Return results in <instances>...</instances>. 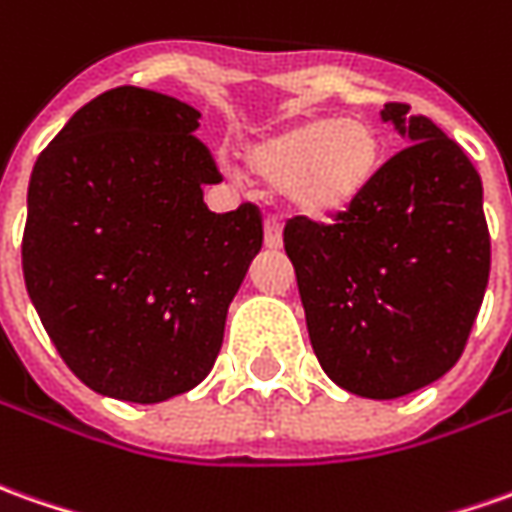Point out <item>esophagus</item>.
<instances>
[{
	"label": "esophagus",
	"mask_w": 512,
	"mask_h": 512,
	"mask_svg": "<svg viewBox=\"0 0 512 512\" xmlns=\"http://www.w3.org/2000/svg\"><path fill=\"white\" fill-rule=\"evenodd\" d=\"M263 243H266V249H280L283 246V227H280L277 218H266V224H263Z\"/></svg>",
	"instance_id": "1"
}]
</instances>
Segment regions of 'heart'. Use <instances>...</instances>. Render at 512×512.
I'll use <instances>...</instances> for the list:
<instances>
[{
    "label": "heart",
    "instance_id": "1",
    "mask_svg": "<svg viewBox=\"0 0 512 512\" xmlns=\"http://www.w3.org/2000/svg\"><path fill=\"white\" fill-rule=\"evenodd\" d=\"M384 168V139L361 117H311L255 142L246 170L257 184L283 190L288 207L330 221L358 207Z\"/></svg>",
    "mask_w": 512,
    "mask_h": 512
}]
</instances>
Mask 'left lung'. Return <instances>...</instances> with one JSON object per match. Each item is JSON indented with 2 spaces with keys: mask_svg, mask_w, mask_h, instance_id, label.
Wrapping results in <instances>:
<instances>
[{
  "mask_svg": "<svg viewBox=\"0 0 512 512\" xmlns=\"http://www.w3.org/2000/svg\"><path fill=\"white\" fill-rule=\"evenodd\" d=\"M381 120L406 148L330 227L285 224L308 336L333 384L392 401L457 364L490 274L482 179L454 139L406 103Z\"/></svg>",
  "mask_w": 512,
  "mask_h": 512,
  "instance_id": "8db88e82",
  "label": "left lung"
}]
</instances>
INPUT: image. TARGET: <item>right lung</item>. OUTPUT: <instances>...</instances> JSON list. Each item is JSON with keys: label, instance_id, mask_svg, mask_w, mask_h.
Segmentation results:
<instances>
[{"label": "right lung", "instance_id": "right-lung-1", "mask_svg": "<svg viewBox=\"0 0 512 512\" xmlns=\"http://www.w3.org/2000/svg\"><path fill=\"white\" fill-rule=\"evenodd\" d=\"M193 106L117 86L72 114L27 187L22 269L41 325L89 389L162 403L212 370L249 263L255 204L210 212L221 173Z\"/></svg>", "mask_w": 512, "mask_h": 512}]
</instances>
